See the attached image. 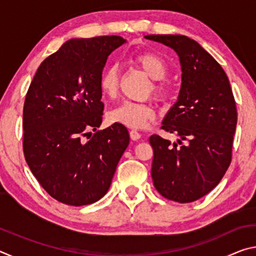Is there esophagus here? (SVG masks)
I'll use <instances>...</instances> for the list:
<instances>
[{
  "label": "esophagus",
  "mask_w": 256,
  "mask_h": 256,
  "mask_svg": "<svg viewBox=\"0 0 256 256\" xmlns=\"http://www.w3.org/2000/svg\"><path fill=\"white\" fill-rule=\"evenodd\" d=\"M130 136H131L132 140H138V138H141V134L136 130H131L130 131Z\"/></svg>",
  "instance_id": "1"
}]
</instances>
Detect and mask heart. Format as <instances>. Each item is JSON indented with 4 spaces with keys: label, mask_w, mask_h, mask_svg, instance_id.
<instances>
[{
    "label": "heart",
    "mask_w": 256,
    "mask_h": 256,
    "mask_svg": "<svg viewBox=\"0 0 256 256\" xmlns=\"http://www.w3.org/2000/svg\"><path fill=\"white\" fill-rule=\"evenodd\" d=\"M132 62L152 79L149 94L159 102H166L172 94V86L164 78L167 76L168 66L162 56L154 52L134 55ZM99 89L108 98L118 96L120 90V71L116 66L104 68L99 76ZM156 118L154 106L150 102H123L107 112L108 122L125 125L128 128H144Z\"/></svg>",
    "instance_id": "1"
}]
</instances>
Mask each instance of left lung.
<instances>
[{"label":"left lung","instance_id":"8db88e82","mask_svg":"<svg viewBox=\"0 0 256 256\" xmlns=\"http://www.w3.org/2000/svg\"><path fill=\"white\" fill-rule=\"evenodd\" d=\"M180 56L178 100L162 128L180 136L177 144L154 134V185L168 200L190 203L214 190L232 162L237 110L228 76L220 64L183 34H148Z\"/></svg>","mask_w":256,"mask_h":256}]
</instances>
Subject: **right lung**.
I'll return each mask as SVG.
<instances>
[{
	"instance_id": "1",
	"label": "right lung",
	"mask_w": 256,
	"mask_h": 256,
	"mask_svg": "<svg viewBox=\"0 0 256 256\" xmlns=\"http://www.w3.org/2000/svg\"><path fill=\"white\" fill-rule=\"evenodd\" d=\"M124 42L120 36L68 40L42 60L26 94L24 159L42 188L64 204L86 206L105 196L128 146L124 125L97 131L104 112L99 76Z\"/></svg>"
}]
</instances>
